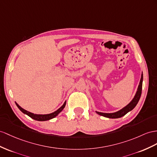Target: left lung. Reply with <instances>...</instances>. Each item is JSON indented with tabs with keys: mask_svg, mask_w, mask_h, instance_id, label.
Masks as SVG:
<instances>
[{
	"mask_svg": "<svg viewBox=\"0 0 157 157\" xmlns=\"http://www.w3.org/2000/svg\"><path fill=\"white\" fill-rule=\"evenodd\" d=\"M143 79V75L142 74L141 78H140V83H139V85L138 87V89H137V91H136V93L135 95V97L133 99H132V101L129 103H128L126 107H124L120 111H119L117 112H115V113H101V112H98V111H96V113L100 115L103 116V117H105L107 118L117 119V118L123 117V116H124V115H126L128 112H129L132 109H133L135 107V106L136 105V104L138 103L139 99H140V95H141Z\"/></svg>",
	"mask_w": 157,
	"mask_h": 157,
	"instance_id": "left-lung-1",
	"label": "left lung"
}]
</instances>
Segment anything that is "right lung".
I'll return each mask as SVG.
<instances>
[{
	"mask_svg": "<svg viewBox=\"0 0 157 157\" xmlns=\"http://www.w3.org/2000/svg\"><path fill=\"white\" fill-rule=\"evenodd\" d=\"M66 104V102L65 101L63 103V105L61 107L59 108V109L57 111H56L55 112H54V113L47 114V115H37V114H34L33 113H30V112L22 109V108L21 106L18 105V104L16 103V105H17V107H18V109L21 110L22 112V113H24L25 114H26L27 115H29V117H31L32 119H33L34 120H36V121H44L50 120L51 119H53L55 117H56V116H57L60 113V112H61L63 109V108L65 107Z\"/></svg>",
	"mask_w": 157,
	"mask_h": 157,
	"instance_id": "obj_1",
	"label": "right lung"
}]
</instances>
